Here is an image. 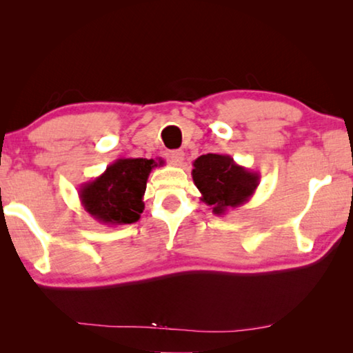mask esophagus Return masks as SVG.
Segmentation results:
<instances>
[{
  "label": "esophagus",
  "instance_id": "esophagus-1",
  "mask_svg": "<svg viewBox=\"0 0 353 353\" xmlns=\"http://www.w3.org/2000/svg\"><path fill=\"white\" fill-rule=\"evenodd\" d=\"M183 160H185V154H183V151H181V149H177V151H172V152L170 154V162H171V165L181 166V165L183 163Z\"/></svg>",
  "mask_w": 353,
  "mask_h": 353
}]
</instances>
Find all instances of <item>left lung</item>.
Instances as JSON below:
<instances>
[{"label":"left lung","instance_id":"8db88e82","mask_svg":"<svg viewBox=\"0 0 353 353\" xmlns=\"http://www.w3.org/2000/svg\"><path fill=\"white\" fill-rule=\"evenodd\" d=\"M193 182L201 191V201L213 214H225L252 198L260 183V174L235 163L227 154H205L193 162Z\"/></svg>","mask_w":353,"mask_h":353}]
</instances>
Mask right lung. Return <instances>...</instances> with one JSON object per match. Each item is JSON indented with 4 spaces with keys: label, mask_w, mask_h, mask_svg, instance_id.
Masks as SVG:
<instances>
[{
    "label": "right lung",
    "mask_w": 353,
    "mask_h": 353,
    "mask_svg": "<svg viewBox=\"0 0 353 353\" xmlns=\"http://www.w3.org/2000/svg\"><path fill=\"white\" fill-rule=\"evenodd\" d=\"M165 162L159 159H118L107 166L103 174L85 182L79 188L81 204L101 224L123 225L140 219L145 210L143 196L146 182L155 166Z\"/></svg>",
    "instance_id": "right-lung-1"
}]
</instances>
